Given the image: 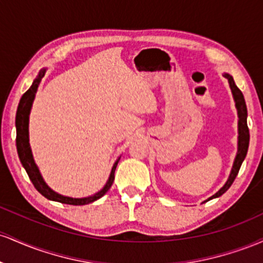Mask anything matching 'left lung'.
I'll list each match as a JSON object with an SVG mask.
<instances>
[{
  "label": "left lung",
  "mask_w": 263,
  "mask_h": 263,
  "mask_svg": "<svg viewBox=\"0 0 263 263\" xmlns=\"http://www.w3.org/2000/svg\"><path fill=\"white\" fill-rule=\"evenodd\" d=\"M224 77L228 79L229 84H230V89L232 92V96H234L235 100V106L237 108V116H238V142H237V155L235 157L234 164H232V170L230 176H229L228 180L224 184L221 189L219 192H216L213 197H210L208 200H211L214 198H218L220 195H222L231 186V184L234 183L235 178H236L238 171H240L241 164H242L243 159L247 155V149H249V142H250V132L249 127H247V107L245 99H243L242 92L238 89L235 84L234 79L230 74H224ZM206 200V201H208ZM205 203V201H204Z\"/></svg>",
  "instance_id": "8db88e82"
}]
</instances>
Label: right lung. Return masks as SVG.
I'll use <instances>...</instances> for the list:
<instances>
[{
  "label": "right lung",
  "instance_id": "1",
  "mask_svg": "<svg viewBox=\"0 0 263 263\" xmlns=\"http://www.w3.org/2000/svg\"><path fill=\"white\" fill-rule=\"evenodd\" d=\"M45 74V69H42L39 71L38 77L35 78L34 81H33L32 86L29 87L27 91L23 93L22 98H21L20 104H18L17 107V114H16V146H17V152L18 157H20V161L22 163V165L25 167V170L28 174L29 179L34 185V188L41 193L43 197H45L49 200L53 201H59V203L63 204H69V205H85L89 203H92V201L98 200L101 197H104L107 193V190L111 188L114 179H115V170L117 167V163H119L120 158L115 162L112 170H111L110 177H108L107 183L105 184V186L102 188L100 192H98L96 194L91 195V197L86 198H70V197H64V195H60L58 193L54 192L53 189H50L49 186L47 185V183L44 182L43 177L41 176V172H39L37 164H35L34 159H33L32 149L31 146H29V132H28V125H29V114H31V108L33 100H34L35 92H37V89L41 84L42 79H43Z\"/></svg>",
  "mask_w": 263,
  "mask_h": 263
}]
</instances>
